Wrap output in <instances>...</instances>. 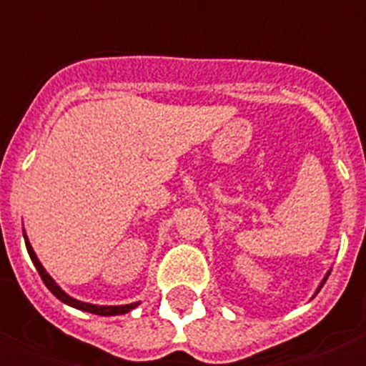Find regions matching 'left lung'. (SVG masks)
Listing matches in <instances>:
<instances>
[{"mask_svg": "<svg viewBox=\"0 0 366 366\" xmlns=\"http://www.w3.org/2000/svg\"><path fill=\"white\" fill-rule=\"evenodd\" d=\"M327 275H330V273H327ZM327 275H326V277H324V281H322V285H324V283H326V280H327ZM320 285V287H322Z\"/></svg>", "mask_w": 366, "mask_h": 366, "instance_id": "obj_1", "label": "left lung"}]
</instances>
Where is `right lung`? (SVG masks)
Returning <instances> with one entry per match:
<instances>
[{
  "label": "right lung",
  "mask_w": 366,
  "mask_h": 366,
  "mask_svg": "<svg viewBox=\"0 0 366 366\" xmlns=\"http://www.w3.org/2000/svg\"><path fill=\"white\" fill-rule=\"evenodd\" d=\"M24 244H26L29 256H31L34 267L39 269L40 277H42V281H44V285L48 287V289H50V291H52V293L56 295L59 300H61V302H66V305H69V307H73V308H79V310H83V312L99 314V316H118V314H126L137 307V302H132V305H122V307H100V305H89V302H81V300L73 299V297H69L66 291H61L58 283H56V281H54L52 277L48 275V273H46V269L42 267V264L39 262V258H36V254H34V250H32V246H31V242H29L26 234H24Z\"/></svg>",
  "instance_id": "right-lung-1"
}]
</instances>
